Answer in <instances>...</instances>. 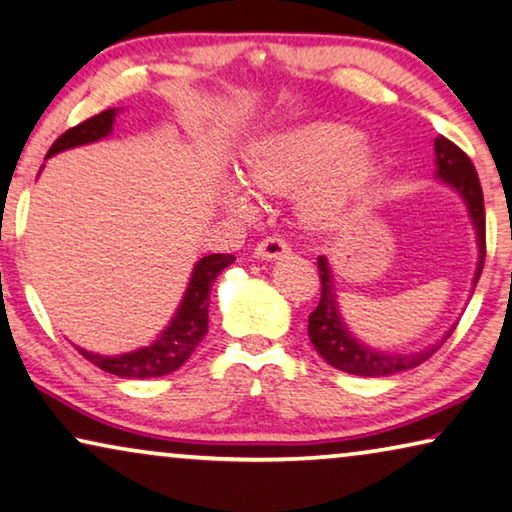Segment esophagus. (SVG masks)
Listing matches in <instances>:
<instances>
[{
	"instance_id": "1",
	"label": "esophagus",
	"mask_w": 512,
	"mask_h": 512,
	"mask_svg": "<svg viewBox=\"0 0 512 512\" xmlns=\"http://www.w3.org/2000/svg\"><path fill=\"white\" fill-rule=\"evenodd\" d=\"M285 255H290V246L283 239H278V236H269V239L257 243L255 248V257L266 259V262H273V259H280Z\"/></svg>"
}]
</instances>
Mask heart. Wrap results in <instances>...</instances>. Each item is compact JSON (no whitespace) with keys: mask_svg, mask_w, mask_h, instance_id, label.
Here are the masks:
<instances>
[{"mask_svg":"<svg viewBox=\"0 0 512 512\" xmlns=\"http://www.w3.org/2000/svg\"><path fill=\"white\" fill-rule=\"evenodd\" d=\"M383 171V157L371 141L359 139L345 122H308L253 141L243 153L241 181L264 197L299 192V222L311 232L343 225L359 199ZM222 204L232 213L248 211V194L227 183Z\"/></svg>","mask_w":512,"mask_h":512,"instance_id":"b5f03b06","label":"heart"}]
</instances>
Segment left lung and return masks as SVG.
<instances>
[{
	"mask_svg": "<svg viewBox=\"0 0 512 512\" xmlns=\"http://www.w3.org/2000/svg\"><path fill=\"white\" fill-rule=\"evenodd\" d=\"M434 153L436 178L452 187V190L464 199L466 208H469L475 239H478V269H475L473 276L475 287L482 273V264H485V204H482V187L469 155H466L462 148H457L455 143L445 139V136H436ZM318 271L322 294L318 308L308 315V336H311V343L315 345V350L320 352V357L338 371L364 378H383L415 369V366L427 362V359L448 341L452 331H455V325H452L436 343L413 352H387L371 348V345H364L359 338L352 336V331L345 327V322L341 318L334 287V271H331L325 255L318 257Z\"/></svg>",
	"mask_w": 512,
	"mask_h": 512,
	"instance_id": "left-lung-1",
	"label": "left lung"
}]
</instances>
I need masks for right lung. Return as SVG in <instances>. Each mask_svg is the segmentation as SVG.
Masks as SVG:
<instances>
[{
	"label": "right lung",
	"mask_w": 512,
	"mask_h": 512,
	"mask_svg": "<svg viewBox=\"0 0 512 512\" xmlns=\"http://www.w3.org/2000/svg\"><path fill=\"white\" fill-rule=\"evenodd\" d=\"M115 115H118V109H106L99 115H92L90 120L81 122V125L67 129L50 146L46 157L106 139L113 132ZM232 262L234 255H206L194 264L181 306L176 308L174 318L153 343L143 345L139 350L122 352V355H99V352L83 350L78 345L76 350L102 371L120 378H157L181 369L208 331V304H211L208 299H211L215 278Z\"/></svg>",
	"instance_id": "add662e5"
}]
</instances>
